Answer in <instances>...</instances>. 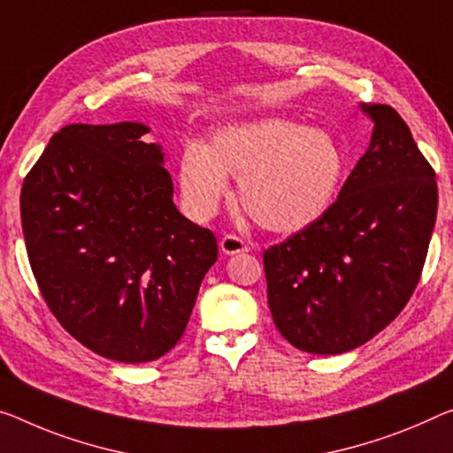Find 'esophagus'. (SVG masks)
<instances>
[{
    "instance_id": "obj_1",
    "label": "esophagus",
    "mask_w": 453,
    "mask_h": 453,
    "mask_svg": "<svg viewBox=\"0 0 453 453\" xmlns=\"http://www.w3.org/2000/svg\"><path fill=\"white\" fill-rule=\"evenodd\" d=\"M220 250L225 255H236V253H242V250H247V245L242 242V239H239L236 234H225L219 242Z\"/></svg>"
}]
</instances>
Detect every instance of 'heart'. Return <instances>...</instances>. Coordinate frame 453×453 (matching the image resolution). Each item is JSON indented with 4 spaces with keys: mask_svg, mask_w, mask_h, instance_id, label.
I'll return each mask as SVG.
<instances>
[{
    "mask_svg": "<svg viewBox=\"0 0 453 453\" xmlns=\"http://www.w3.org/2000/svg\"><path fill=\"white\" fill-rule=\"evenodd\" d=\"M344 172L330 134L283 117H263L219 129L180 157V190L194 219H208L226 196V176L239 178V203L273 233L308 226L328 208Z\"/></svg>",
    "mask_w": 453,
    "mask_h": 453,
    "instance_id": "b5f03b06",
    "label": "heart"
}]
</instances>
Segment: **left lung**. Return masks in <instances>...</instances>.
<instances>
[{
	"mask_svg": "<svg viewBox=\"0 0 453 453\" xmlns=\"http://www.w3.org/2000/svg\"><path fill=\"white\" fill-rule=\"evenodd\" d=\"M366 154L322 217L263 253L277 330L311 354H342L401 314L419 283L437 217L435 172L388 105Z\"/></svg>",
	"mask_w": 453,
	"mask_h": 453,
	"instance_id": "1",
	"label": "left lung"
}]
</instances>
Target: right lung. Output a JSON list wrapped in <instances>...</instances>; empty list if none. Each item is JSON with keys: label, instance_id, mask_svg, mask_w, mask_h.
<instances>
[{"label": "right lung", "instance_id": "1", "mask_svg": "<svg viewBox=\"0 0 453 453\" xmlns=\"http://www.w3.org/2000/svg\"><path fill=\"white\" fill-rule=\"evenodd\" d=\"M143 123H74L54 134L22 186L27 259L73 338L117 363H150L182 338L214 234L180 214Z\"/></svg>", "mask_w": 453, "mask_h": 453}]
</instances>
